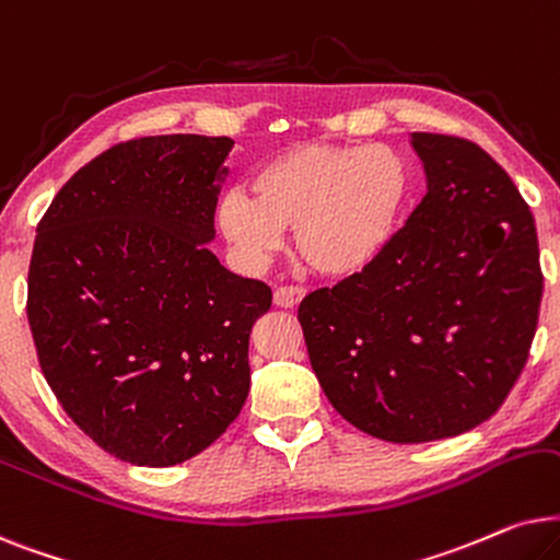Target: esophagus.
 Returning a JSON list of instances; mask_svg holds the SVG:
<instances>
[{
    "label": "esophagus",
    "mask_w": 560,
    "mask_h": 560,
    "mask_svg": "<svg viewBox=\"0 0 560 560\" xmlns=\"http://www.w3.org/2000/svg\"><path fill=\"white\" fill-rule=\"evenodd\" d=\"M304 287H296V284H284V287H279L273 292V304L276 307H296V304H300L302 300H304Z\"/></svg>",
    "instance_id": "obj_1"
}]
</instances>
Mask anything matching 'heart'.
<instances>
[{"instance_id":"heart-1","label":"heart","mask_w":560,"mask_h":560,"mask_svg":"<svg viewBox=\"0 0 560 560\" xmlns=\"http://www.w3.org/2000/svg\"><path fill=\"white\" fill-rule=\"evenodd\" d=\"M407 194V166L389 145L304 143L264 163L250 197L228 194L220 228L237 248L266 256L294 230L304 264L323 276L361 271L382 250Z\"/></svg>"}]
</instances>
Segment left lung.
Listing matches in <instances>:
<instances>
[{
	"label": "left lung",
	"mask_w": 560,
	"mask_h": 560,
	"mask_svg": "<svg viewBox=\"0 0 560 560\" xmlns=\"http://www.w3.org/2000/svg\"><path fill=\"white\" fill-rule=\"evenodd\" d=\"M422 202L382 250L300 304L330 405L378 441L428 443L476 428L523 374L542 271L535 220L471 140L412 132Z\"/></svg>",
	"instance_id": "obj_1"
}]
</instances>
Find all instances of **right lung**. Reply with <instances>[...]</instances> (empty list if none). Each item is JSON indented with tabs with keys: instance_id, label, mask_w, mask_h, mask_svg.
<instances>
[{
	"instance_id": "obj_1",
	"label": "right lung",
	"mask_w": 560,
	"mask_h": 560,
	"mask_svg": "<svg viewBox=\"0 0 560 560\" xmlns=\"http://www.w3.org/2000/svg\"><path fill=\"white\" fill-rule=\"evenodd\" d=\"M230 138L151 136L81 166L37 222L27 323L63 412L109 456L176 466L218 441L250 389L271 289L214 237Z\"/></svg>"
}]
</instances>
